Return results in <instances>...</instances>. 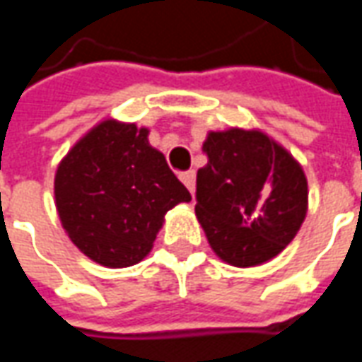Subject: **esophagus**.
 Listing matches in <instances>:
<instances>
[{
	"label": "esophagus",
	"instance_id": "1",
	"mask_svg": "<svg viewBox=\"0 0 362 362\" xmlns=\"http://www.w3.org/2000/svg\"><path fill=\"white\" fill-rule=\"evenodd\" d=\"M180 180L184 182V186L189 189V194L194 196V189H196V173L194 170H188V173L180 174Z\"/></svg>",
	"mask_w": 362,
	"mask_h": 362
}]
</instances>
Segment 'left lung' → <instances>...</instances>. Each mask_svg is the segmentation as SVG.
I'll use <instances>...</instances> for the list:
<instances>
[{"instance_id":"1","label":"left lung","mask_w":362,"mask_h":362,"mask_svg":"<svg viewBox=\"0 0 362 362\" xmlns=\"http://www.w3.org/2000/svg\"><path fill=\"white\" fill-rule=\"evenodd\" d=\"M197 170L196 215L213 252L236 267L285 250L308 209L303 166L259 129L209 132Z\"/></svg>"}]
</instances>
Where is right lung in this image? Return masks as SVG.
<instances>
[{
	"label": "right lung",
	"mask_w": 362,
	"mask_h": 362,
	"mask_svg": "<svg viewBox=\"0 0 362 362\" xmlns=\"http://www.w3.org/2000/svg\"><path fill=\"white\" fill-rule=\"evenodd\" d=\"M147 135V127L104 119L58 166L54 196L62 227L100 266L139 264L166 211L192 199Z\"/></svg>",
	"instance_id": "add662e5"
}]
</instances>
